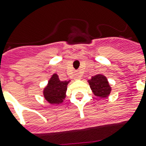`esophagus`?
<instances>
[{
    "label": "esophagus",
    "mask_w": 146,
    "mask_h": 146,
    "mask_svg": "<svg viewBox=\"0 0 146 146\" xmlns=\"http://www.w3.org/2000/svg\"><path fill=\"white\" fill-rule=\"evenodd\" d=\"M74 76H75V79H76V80H79V79H80V73H78V72H76V73L74 74Z\"/></svg>",
    "instance_id": "34e87169"
}]
</instances>
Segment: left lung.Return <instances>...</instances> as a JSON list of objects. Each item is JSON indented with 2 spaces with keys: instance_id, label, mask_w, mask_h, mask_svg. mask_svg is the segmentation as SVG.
I'll list each match as a JSON object with an SVG mask.
<instances>
[{
  "instance_id": "1",
  "label": "left lung",
  "mask_w": 146,
  "mask_h": 146,
  "mask_svg": "<svg viewBox=\"0 0 146 146\" xmlns=\"http://www.w3.org/2000/svg\"><path fill=\"white\" fill-rule=\"evenodd\" d=\"M88 82L93 94L99 98H107L111 92V87L104 75L97 74L92 76V78L88 80Z\"/></svg>"
}]
</instances>
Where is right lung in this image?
<instances>
[{"label":"right lung","instance_id":"add662e5","mask_svg":"<svg viewBox=\"0 0 146 146\" xmlns=\"http://www.w3.org/2000/svg\"><path fill=\"white\" fill-rule=\"evenodd\" d=\"M70 82V80H60L58 74L54 73L42 92L45 100L50 104H62L66 97L67 85Z\"/></svg>","mask_w":146,"mask_h":146}]
</instances>
